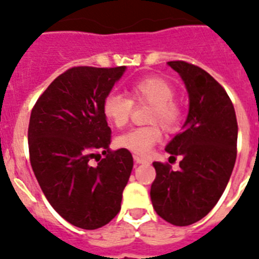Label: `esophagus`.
I'll return each instance as SVG.
<instances>
[{"label":"esophagus","mask_w":259,"mask_h":259,"mask_svg":"<svg viewBox=\"0 0 259 259\" xmlns=\"http://www.w3.org/2000/svg\"><path fill=\"white\" fill-rule=\"evenodd\" d=\"M134 159H135V161H136V163H138V164H147V163H148V160L144 159V157H142V156H136V155H135Z\"/></svg>","instance_id":"obj_1"}]
</instances>
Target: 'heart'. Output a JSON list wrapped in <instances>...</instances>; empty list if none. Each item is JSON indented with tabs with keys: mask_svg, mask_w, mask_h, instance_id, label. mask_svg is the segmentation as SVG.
<instances>
[{
	"mask_svg": "<svg viewBox=\"0 0 259 259\" xmlns=\"http://www.w3.org/2000/svg\"><path fill=\"white\" fill-rule=\"evenodd\" d=\"M175 89L165 79L151 76L135 83L130 89V99L120 94L111 93L104 98L102 112L106 120L116 128L124 127L130 120L132 103L152 104L149 123H159L168 131L176 130L181 120L180 106L173 102ZM161 140L159 127L134 128L116 138V145L135 155L145 156L151 152L153 145Z\"/></svg>",
	"mask_w": 259,
	"mask_h": 259,
	"instance_id": "1",
	"label": "heart"
}]
</instances>
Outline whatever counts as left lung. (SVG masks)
Instances as JSON below:
<instances>
[{"label": "left lung", "instance_id": "8db88e82", "mask_svg": "<svg viewBox=\"0 0 259 259\" xmlns=\"http://www.w3.org/2000/svg\"><path fill=\"white\" fill-rule=\"evenodd\" d=\"M168 66L183 79L189 110L183 131L165 147L170 157L180 156V168L153 163L151 201L166 222L187 226L204 219L225 191L236 164L238 125L232 100L213 76L183 61Z\"/></svg>", "mask_w": 259, "mask_h": 259}]
</instances>
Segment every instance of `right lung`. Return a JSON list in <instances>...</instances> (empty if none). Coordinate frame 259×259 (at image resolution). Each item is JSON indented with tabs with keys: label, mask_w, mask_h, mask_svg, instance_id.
Returning a JSON list of instances; mask_svg holds the SVG:
<instances>
[{
	"label": "right lung",
	"mask_w": 259,
	"mask_h": 259,
	"mask_svg": "<svg viewBox=\"0 0 259 259\" xmlns=\"http://www.w3.org/2000/svg\"><path fill=\"white\" fill-rule=\"evenodd\" d=\"M125 70L70 68L31 111L27 140L34 175L54 210L80 229H98L114 219L131 176V152L108 148L111 130L102 112ZM100 150L106 157L93 167L89 160Z\"/></svg>",
	"instance_id": "add662e5"
}]
</instances>
